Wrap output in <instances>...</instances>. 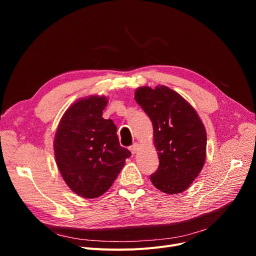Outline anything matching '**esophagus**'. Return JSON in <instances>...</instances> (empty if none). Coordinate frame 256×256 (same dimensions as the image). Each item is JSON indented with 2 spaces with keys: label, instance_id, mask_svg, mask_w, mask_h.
Instances as JSON below:
<instances>
[{
  "label": "esophagus",
  "instance_id": "esophagus-1",
  "mask_svg": "<svg viewBox=\"0 0 256 256\" xmlns=\"http://www.w3.org/2000/svg\"><path fill=\"white\" fill-rule=\"evenodd\" d=\"M130 152L134 154H136L138 150H139V144L138 143H134L130 147Z\"/></svg>",
  "mask_w": 256,
  "mask_h": 256
}]
</instances>
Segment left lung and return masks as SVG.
Listing matches in <instances>:
<instances>
[{"instance_id":"8db88e82","label":"left lung","mask_w":256,"mask_h":256,"mask_svg":"<svg viewBox=\"0 0 256 256\" xmlns=\"http://www.w3.org/2000/svg\"><path fill=\"white\" fill-rule=\"evenodd\" d=\"M135 100L150 116L160 160L150 180L167 194L186 191L202 169L206 156V128L194 108L164 85L139 87Z\"/></svg>"}]
</instances>
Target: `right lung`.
I'll list each match as a JSON object with an SVG mask.
<instances>
[{"label": "right lung", "mask_w": 256, "mask_h": 256, "mask_svg": "<svg viewBox=\"0 0 256 256\" xmlns=\"http://www.w3.org/2000/svg\"><path fill=\"white\" fill-rule=\"evenodd\" d=\"M108 98L100 96L78 100L62 116L54 140L64 182L84 198L109 190L132 154L120 146L113 120L102 116Z\"/></svg>", "instance_id": "right-lung-1"}]
</instances>
